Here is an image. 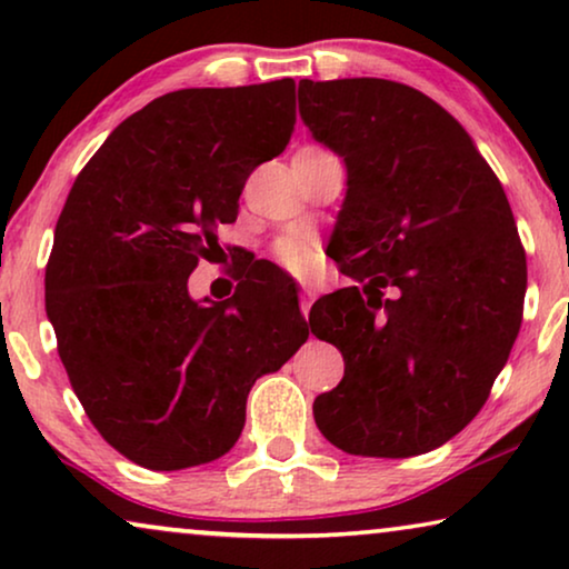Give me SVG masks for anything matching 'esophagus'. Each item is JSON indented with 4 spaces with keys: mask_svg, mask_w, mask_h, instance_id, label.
I'll list each match as a JSON object with an SVG mask.
<instances>
[{
    "mask_svg": "<svg viewBox=\"0 0 569 569\" xmlns=\"http://www.w3.org/2000/svg\"><path fill=\"white\" fill-rule=\"evenodd\" d=\"M313 300H316L313 290H302L300 292V310H302V316H306V318L310 313V306H313Z\"/></svg>",
    "mask_w": 569,
    "mask_h": 569,
    "instance_id": "34e87169",
    "label": "esophagus"
}]
</instances>
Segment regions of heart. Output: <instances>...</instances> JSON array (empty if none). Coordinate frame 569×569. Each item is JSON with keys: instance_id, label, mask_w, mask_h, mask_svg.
<instances>
[{"instance_id": "1", "label": "heart", "mask_w": 569, "mask_h": 569, "mask_svg": "<svg viewBox=\"0 0 569 569\" xmlns=\"http://www.w3.org/2000/svg\"><path fill=\"white\" fill-rule=\"evenodd\" d=\"M279 259L295 271H310L316 267V253L306 243H298V240H287V243L279 246Z\"/></svg>"}]
</instances>
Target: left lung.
Instances as JSON below:
<instances>
[{"label": "left lung", "instance_id": "8db88e82", "mask_svg": "<svg viewBox=\"0 0 569 569\" xmlns=\"http://www.w3.org/2000/svg\"><path fill=\"white\" fill-rule=\"evenodd\" d=\"M298 100L345 160L329 253L355 279L310 308L345 357L316 425L349 456L427 453L479 415L516 345L526 253L508 197L469 131L409 84L300 80Z\"/></svg>", "mask_w": 569, "mask_h": 569}]
</instances>
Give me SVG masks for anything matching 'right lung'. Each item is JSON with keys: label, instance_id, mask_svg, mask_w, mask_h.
<instances>
[{"label": "right lung", "instance_id": "right-lung-1", "mask_svg": "<svg viewBox=\"0 0 569 569\" xmlns=\"http://www.w3.org/2000/svg\"><path fill=\"white\" fill-rule=\"evenodd\" d=\"M292 92L284 77L154 98L111 131L59 214L46 267L59 357L96 430L144 469L228 453L248 391L308 339L263 261L228 300L189 295L246 178L290 142Z\"/></svg>", "mask_w": 569, "mask_h": 569}]
</instances>
